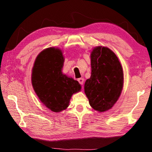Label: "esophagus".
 <instances>
[{"label": "esophagus", "mask_w": 152, "mask_h": 152, "mask_svg": "<svg viewBox=\"0 0 152 152\" xmlns=\"http://www.w3.org/2000/svg\"><path fill=\"white\" fill-rule=\"evenodd\" d=\"M78 81L80 84H81V85H83L84 84V79L83 78H78Z\"/></svg>", "instance_id": "1"}]
</instances>
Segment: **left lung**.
<instances>
[{
	"mask_svg": "<svg viewBox=\"0 0 152 152\" xmlns=\"http://www.w3.org/2000/svg\"><path fill=\"white\" fill-rule=\"evenodd\" d=\"M91 76L84 84L89 104L104 112L112 108L121 93L123 72L119 59L108 48L99 46L91 53Z\"/></svg>",
	"mask_w": 152,
	"mask_h": 152,
	"instance_id": "8db88e82",
	"label": "left lung"
}]
</instances>
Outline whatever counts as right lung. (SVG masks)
<instances>
[{
  "instance_id": "right-lung-1",
  "label": "right lung",
  "mask_w": 152,
  "mask_h": 152,
  "mask_svg": "<svg viewBox=\"0 0 152 152\" xmlns=\"http://www.w3.org/2000/svg\"><path fill=\"white\" fill-rule=\"evenodd\" d=\"M64 61L59 49H45L37 56L32 71L35 93L48 109L56 113L66 109L72 95L81 89L78 81L61 72Z\"/></svg>"
}]
</instances>
